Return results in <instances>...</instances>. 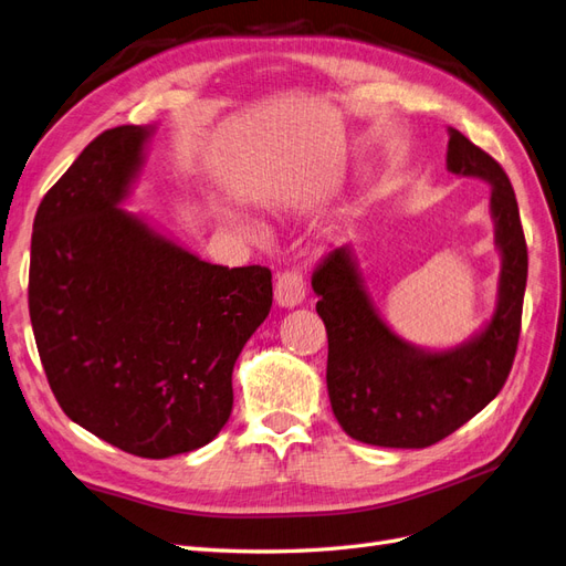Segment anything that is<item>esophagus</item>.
<instances>
[{"label": "esophagus", "instance_id": "34e87169", "mask_svg": "<svg viewBox=\"0 0 566 566\" xmlns=\"http://www.w3.org/2000/svg\"><path fill=\"white\" fill-rule=\"evenodd\" d=\"M304 293H307V285H304V279L300 271H283L276 279V287H273V300H276L279 307L293 310L304 300Z\"/></svg>", "mask_w": 566, "mask_h": 566}]
</instances>
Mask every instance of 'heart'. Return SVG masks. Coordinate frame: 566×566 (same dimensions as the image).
I'll return each instance as SVG.
<instances>
[{"label": "heart", "mask_w": 566, "mask_h": 566, "mask_svg": "<svg viewBox=\"0 0 566 566\" xmlns=\"http://www.w3.org/2000/svg\"><path fill=\"white\" fill-rule=\"evenodd\" d=\"M238 223H240L242 231L250 233V235H254V238H262V235H264V228L259 226V223H254V221H248V219H238Z\"/></svg>", "instance_id": "obj_1"}]
</instances>
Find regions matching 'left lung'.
Returning a JSON list of instances; mask_svg holds the SVG:
<instances>
[{"label":"left lung","instance_id":"left-lung-1","mask_svg":"<svg viewBox=\"0 0 566 566\" xmlns=\"http://www.w3.org/2000/svg\"><path fill=\"white\" fill-rule=\"evenodd\" d=\"M448 171L491 182L502 256L491 321L462 345L423 349L390 331L366 293L353 248L333 250L312 287L328 333L326 384L343 431L378 448H429L448 438L505 386L522 331L528 252L512 182L502 166L448 128Z\"/></svg>","mask_w":566,"mask_h":566}]
</instances>
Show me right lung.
Listing matches in <instances>:
<instances>
[{"mask_svg":"<svg viewBox=\"0 0 566 566\" xmlns=\"http://www.w3.org/2000/svg\"><path fill=\"white\" fill-rule=\"evenodd\" d=\"M151 133L104 130L42 197L28 307L66 417L118 450L164 460L223 429L235 359L273 293L266 266L209 264L120 209Z\"/></svg>","mask_w":566,"mask_h":566,"instance_id":"obj_1","label":"right lung"}]
</instances>
